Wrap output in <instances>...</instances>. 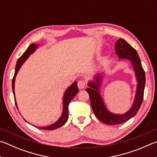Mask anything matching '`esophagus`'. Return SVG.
<instances>
[{
  "label": "esophagus",
  "instance_id": "esophagus-1",
  "mask_svg": "<svg viewBox=\"0 0 157 157\" xmlns=\"http://www.w3.org/2000/svg\"><path fill=\"white\" fill-rule=\"evenodd\" d=\"M78 86L79 89H84L86 86V84H85V82L84 80H79L78 82Z\"/></svg>",
  "mask_w": 157,
  "mask_h": 157
}]
</instances>
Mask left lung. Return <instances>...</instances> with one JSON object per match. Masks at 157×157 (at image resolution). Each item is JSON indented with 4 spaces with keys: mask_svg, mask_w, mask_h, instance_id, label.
<instances>
[{
    "mask_svg": "<svg viewBox=\"0 0 157 157\" xmlns=\"http://www.w3.org/2000/svg\"><path fill=\"white\" fill-rule=\"evenodd\" d=\"M115 49L116 55L118 56L119 60H130V63L135 72L137 84L135 99L130 109L123 114H116L110 112L108 109L100 94L102 84L106 78V72L101 71L97 73L93 77V79L88 80L87 84L88 88H86V91L89 94L90 104L93 113L99 121L108 125L124 123L136 115L143 101L146 84V75L136 51L122 38L117 40ZM114 65L110 66V69H113Z\"/></svg>",
    "mask_w": 157,
    "mask_h": 157,
    "instance_id": "8db88e82",
    "label": "left lung"
}]
</instances>
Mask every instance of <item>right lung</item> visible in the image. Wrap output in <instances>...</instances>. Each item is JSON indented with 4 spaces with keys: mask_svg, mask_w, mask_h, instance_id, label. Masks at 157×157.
I'll use <instances>...</instances> for the list:
<instances>
[{
    "mask_svg": "<svg viewBox=\"0 0 157 157\" xmlns=\"http://www.w3.org/2000/svg\"><path fill=\"white\" fill-rule=\"evenodd\" d=\"M38 47H39V44H34V43L30 44L29 47L27 48V49L25 51V52L22 54V56L18 59V61H17L16 68H15V73H14L13 78L12 79V90H13V93L14 96V99H15V104L17 108H18V105H17V103H16V99L15 97V88H14L15 87L16 77L17 75V73H18L20 69L21 68L22 65L25 63V62L27 60L28 58H29L31 54L35 52V51L38 49ZM78 91L79 90L78 88V82H74L70 86H69L67 88L64 93L63 98H62V112L61 116L59 117V118L55 122V123L51 124L49 126L38 127V128H40V129H42V130H51L56 129V128H58L63 126V125L67 121L68 118H69V113H68V106H69V104L74 97L77 95V93H78Z\"/></svg>",
    "mask_w": 157,
    "mask_h": 157,
    "instance_id": "add662e5",
    "label": "right lung"
}]
</instances>
